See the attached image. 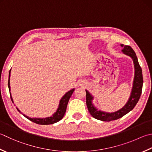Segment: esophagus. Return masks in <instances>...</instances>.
<instances>
[{"instance_id":"1","label":"esophagus","mask_w":152,"mask_h":152,"mask_svg":"<svg viewBox=\"0 0 152 152\" xmlns=\"http://www.w3.org/2000/svg\"><path fill=\"white\" fill-rule=\"evenodd\" d=\"M79 85H80V86H85L86 83L83 82V81H81V83H79Z\"/></svg>"}]
</instances>
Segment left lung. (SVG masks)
<instances>
[{"instance_id":"left-lung-1","label":"left lung","mask_w":152,"mask_h":152,"mask_svg":"<svg viewBox=\"0 0 152 152\" xmlns=\"http://www.w3.org/2000/svg\"><path fill=\"white\" fill-rule=\"evenodd\" d=\"M123 48L122 53L130 57L132 59L134 65V77L133 81V85L129 99L125 105L123 106L121 109L113 113H107L101 110H99L94 107L93 103L94 96L89 91H86V103L88 108V112L93 118L102 121H111L121 118L125 114L129 113L133 109L134 107L138 102L140 97L141 96L142 86H143V76L142 68L140 66L136 54L134 52L132 48L129 45H121Z\"/></svg>"}]
</instances>
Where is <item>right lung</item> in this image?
<instances>
[{
  "label": "right lung",
  "mask_w": 152,
  "mask_h": 152,
  "mask_svg": "<svg viewBox=\"0 0 152 152\" xmlns=\"http://www.w3.org/2000/svg\"><path fill=\"white\" fill-rule=\"evenodd\" d=\"M10 71H9V77H8V88H9V91L10 92ZM75 91V88H72V89L69 91L68 92L65 93L64 96H62V98L59 101V104L58 106V109H57L56 113L52 114V116H50L49 117H46V118H30V117H28V116L25 115V114H22L18 108L16 107L17 110H18L20 113L23 116H25L26 118L30 120V121L33 122L34 123H36L38 124H42V125H48V124H52L54 123H56L59 122L60 120L63 118V117L64 116V114L65 113V111H66V108L67 107L68 102L69 101L70 97L72 95L73 91ZM10 99L11 101L14 103L13 99L11 95V93H10Z\"/></svg>",
  "instance_id": "add662e5"
}]
</instances>
